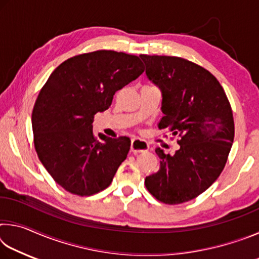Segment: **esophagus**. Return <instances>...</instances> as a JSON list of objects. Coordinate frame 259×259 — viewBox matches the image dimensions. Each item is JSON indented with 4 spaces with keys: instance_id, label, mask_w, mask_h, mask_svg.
<instances>
[{
    "instance_id": "1",
    "label": "esophagus",
    "mask_w": 259,
    "mask_h": 259,
    "mask_svg": "<svg viewBox=\"0 0 259 259\" xmlns=\"http://www.w3.org/2000/svg\"><path fill=\"white\" fill-rule=\"evenodd\" d=\"M148 148V144L146 142H144L142 139L138 138H134L131 140V145H130V150L134 153H143V152H147Z\"/></svg>"
}]
</instances>
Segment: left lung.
I'll return each mask as SVG.
<instances>
[{
  "label": "left lung",
  "instance_id": "left-lung-1",
  "mask_svg": "<svg viewBox=\"0 0 259 259\" xmlns=\"http://www.w3.org/2000/svg\"><path fill=\"white\" fill-rule=\"evenodd\" d=\"M146 75L162 91L159 128H169L181 139L175 154L157 147L159 171L145 186L165 204L187 202L219 177L234 140L231 104L211 73L192 61L171 56L140 55Z\"/></svg>",
  "mask_w": 259,
  "mask_h": 259
}]
</instances>
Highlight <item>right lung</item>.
I'll list each match as a JSON object with an SVG mask.
<instances>
[{
    "mask_svg": "<svg viewBox=\"0 0 259 259\" xmlns=\"http://www.w3.org/2000/svg\"><path fill=\"white\" fill-rule=\"evenodd\" d=\"M144 72L138 56L98 50L65 60L48 78L32 113L34 146L57 184L78 196L111 185L130 150L128 137L98 142L96 113L111 106L113 96Z\"/></svg>",
    "mask_w": 259,
    "mask_h": 259,
    "instance_id": "obj_1",
    "label": "right lung"
}]
</instances>
